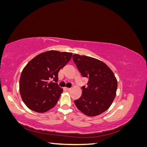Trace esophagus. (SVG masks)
Instances as JSON below:
<instances>
[{
  "instance_id": "obj_1",
  "label": "esophagus",
  "mask_w": 147,
  "mask_h": 147,
  "mask_svg": "<svg viewBox=\"0 0 147 147\" xmlns=\"http://www.w3.org/2000/svg\"><path fill=\"white\" fill-rule=\"evenodd\" d=\"M65 89L67 91H68L71 90V88H65Z\"/></svg>"
}]
</instances>
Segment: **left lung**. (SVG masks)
<instances>
[{
  "label": "left lung",
  "instance_id": "left-lung-1",
  "mask_svg": "<svg viewBox=\"0 0 147 147\" xmlns=\"http://www.w3.org/2000/svg\"><path fill=\"white\" fill-rule=\"evenodd\" d=\"M73 60L83 77L88 78L87 87H82V95L74 100L82 113L94 117L107 110L116 96L117 80L104 63L86 56L73 55Z\"/></svg>",
  "mask_w": 147,
  "mask_h": 147
}]
</instances>
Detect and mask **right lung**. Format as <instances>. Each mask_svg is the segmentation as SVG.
I'll list each match as a JSON object with an SVG mask.
<instances>
[{"label":"right lung","mask_w":147,"mask_h":147,"mask_svg":"<svg viewBox=\"0 0 147 147\" xmlns=\"http://www.w3.org/2000/svg\"><path fill=\"white\" fill-rule=\"evenodd\" d=\"M72 56V53L50 50L38 55L25 66L20 79V92L29 109L44 113L55 107L63 91L57 83L58 72Z\"/></svg>","instance_id":"obj_1"}]
</instances>
